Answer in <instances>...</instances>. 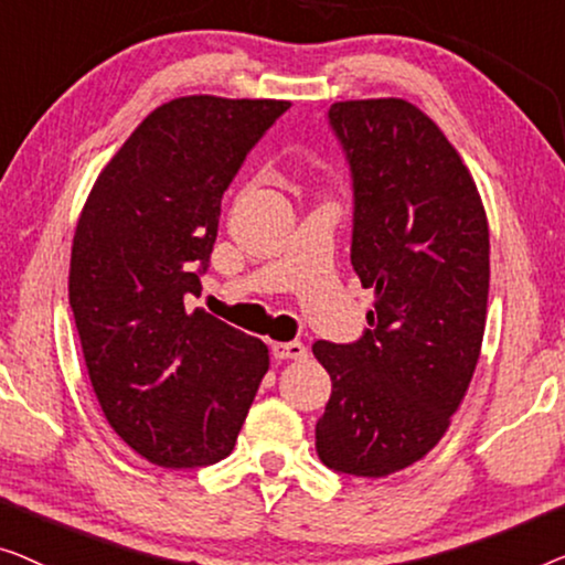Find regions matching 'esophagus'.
I'll use <instances>...</instances> for the list:
<instances>
[{
	"label": "esophagus",
	"mask_w": 565,
	"mask_h": 565,
	"mask_svg": "<svg viewBox=\"0 0 565 565\" xmlns=\"http://www.w3.org/2000/svg\"><path fill=\"white\" fill-rule=\"evenodd\" d=\"M271 351L274 359L279 361H301L307 355V348L305 343H299V340H291V343H274Z\"/></svg>",
	"instance_id": "esophagus-1"
}]
</instances>
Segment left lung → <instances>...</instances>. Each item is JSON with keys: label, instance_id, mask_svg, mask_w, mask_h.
I'll return each instance as SVG.
<instances>
[{"label": "left lung", "instance_id": "obj_1", "mask_svg": "<svg viewBox=\"0 0 565 565\" xmlns=\"http://www.w3.org/2000/svg\"><path fill=\"white\" fill-rule=\"evenodd\" d=\"M330 122L351 161V264L373 309L359 343L312 345L332 379L317 456L384 479L440 443L471 384L487 328L489 222L463 158L412 102H335Z\"/></svg>", "mask_w": 565, "mask_h": 565}]
</instances>
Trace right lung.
Here are the masks:
<instances>
[{"label": "right lung", "instance_id": "obj_1", "mask_svg": "<svg viewBox=\"0 0 565 565\" xmlns=\"http://www.w3.org/2000/svg\"><path fill=\"white\" fill-rule=\"evenodd\" d=\"M286 99L177 97L156 107L99 171L71 245L68 301L107 423L163 468L217 463L235 448L264 340L196 307L220 204Z\"/></svg>", "mask_w": 565, "mask_h": 565}]
</instances>
